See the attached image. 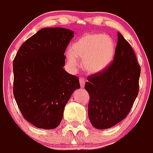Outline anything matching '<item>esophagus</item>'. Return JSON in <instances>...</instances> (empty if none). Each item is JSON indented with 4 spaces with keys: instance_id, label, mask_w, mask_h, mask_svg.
I'll list each match as a JSON object with an SVG mask.
<instances>
[{
    "instance_id": "obj_1",
    "label": "esophagus",
    "mask_w": 153,
    "mask_h": 153,
    "mask_svg": "<svg viewBox=\"0 0 153 153\" xmlns=\"http://www.w3.org/2000/svg\"><path fill=\"white\" fill-rule=\"evenodd\" d=\"M85 83H86V80H85L84 78H79V83H80V86L82 88L84 87Z\"/></svg>"
}]
</instances>
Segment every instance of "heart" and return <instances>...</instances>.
<instances>
[{
	"mask_svg": "<svg viewBox=\"0 0 153 153\" xmlns=\"http://www.w3.org/2000/svg\"><path fill=\"white\" fill-rule=\"evenodd\" d=\"M115 43L103 33H88L74 42L66 53L71 67H79V57L83 59V69L89 74H98L109 67L115 55Z\"/></svg>",
	"mask_w": 153,
	"mask_h": 153,
	"instance_id": "heart-1",
	"label": "heart"
}]
</instances>
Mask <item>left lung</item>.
<instances>
[{"instance_id": "1", "label": "left lung", "mask_w": 153, "mask_h": 153, "mask_svg": "<svg viewBox=\"0 0 153 153\" xmlns=\"http://www.w3.org/2000/svg\"><path fill=\"white\" fill-rule=\"evenodd\" d=\"M141 67L130 44L118 33L113 60L106 69L87 77L88 116L98 129L111 128L129 114L139 93Z\"/></svg>"}]
</instances>
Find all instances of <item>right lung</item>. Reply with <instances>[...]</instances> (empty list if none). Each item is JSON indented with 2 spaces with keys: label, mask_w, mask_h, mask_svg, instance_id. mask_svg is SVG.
Segmentation results:
<instances>
[{
  "label": "right lung",
  "mask_w": 153,
  "mask_h": 153,
  "mask_svg": "<svg viewBox=\"0 0 153 153\" xmlns=\"http://www.w3.org/2000/svg\"><path fill=\"white\" fill-rule=\"evenodd\" d=\"M74 36L66 28H42L14 57L13 96L24 118L37 128L60 125L66 104L80 87L79 78L63 68L65 51Z\"/></svg>",
  "instance_id": "1"
}]
</instances>
